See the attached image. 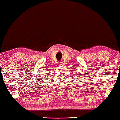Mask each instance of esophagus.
<instances>
[{
    "label": "esophagus",
    "instance_id": "obj_1",
    "mask_svg": "<svg viewBox=\"0 0 120 120\" xmlns=\"http://www.w3.org/2000/svg\"><path fill=\"white\" fill-rule=\"evenodd\" d=\"M59 64L60 66H63V64H64L62 63V62H60L59 63Z\"/></svg>",
    "mask_w": 120,
    "mask_h": 120
}]
</instances>
